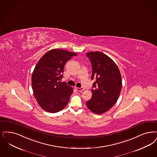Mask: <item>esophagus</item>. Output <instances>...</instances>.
<instances>
[{
    "label": "esophagus",
    "mask_w": 157,
    "mask_h": 157,
    "mask_svg": "<svg viewBox=\"0 0 157 157\" xmlns=\"http://www.w3.org/2000/svg\"><path fill=\"white\" fill-rule=\"evenodd\" d=\"M75 89L77 91H79V92H82V91H83L84 90V88H77V87H75Z\"/></svg>",
    "instance_id": "34e87169"
}]
</instances>
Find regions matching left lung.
Returning <instances> with one entry per match:
<instances>
[{
	"label": "left lung",
	"instance_id": "1",
	"mask_svg": "<svg viewBox=\"0 0 157 157\" xmlns=\"http://www.w3.org/2000/svg\"><path fill=\"white\" fill-rule=\"evenodd\" d=\"M92 67V97L86 102L92 112L101 114L106 112L116 103L121 90L122 79L116 63L100 51L86 53Z\"/></svg>",
	"mask_w": 157,
	"mask_h": 157
}]
</instances>
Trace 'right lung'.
<instances>
[{
    "label": "right lung",
    "mask_w": 157,
    "mask_h": 157,
    "mask_svg": "<svg viewBox=\"0 0 157 157\" xmlns=\"http://www.w3.org/2000/svg\"><path fill=\"white\" fill-rule=\"evenodd\" d=\"M75 52L52 49L42 56L34 69L32 77L33 94L40 107L47 112L56 113L66 106L73 88L61 82L65 64Z\"/></svg>",
    "instance_id": "obj_1"
}]
</instances>
